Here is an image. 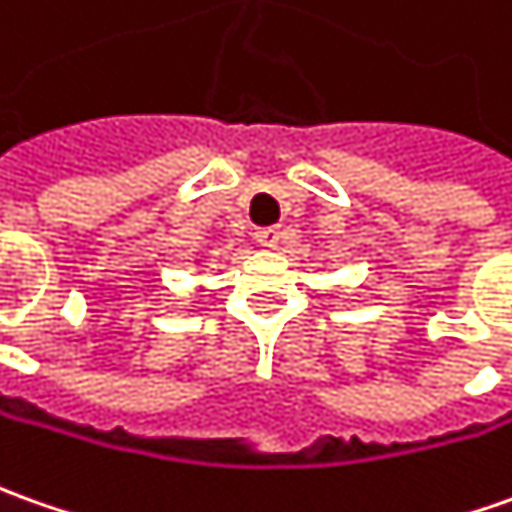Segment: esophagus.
<instances>
[{"mask_svg": "<svg viewBox=\"0 0 512 512\" xmlns=\"http://www.w3.org/2000/svg\"><path fill=\"white\" fill-rule=\"evenodd\" d=\"M255 238H257V243H260V246H277L283 235H280V229H277V227H263V229H257Z\"/></svg>", "mask_w": 512, "mask_h": 512, "instance_id": "34e87169", "label": "esophagus"}]
</instances>
